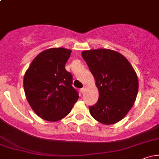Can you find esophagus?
Listing matches in <instances>:
<instances>
[{"label":"esophagus","instance_id":"esophagus-1","mask_svg":"<svg viewBox=\"0 0 159 159\" xmlns=\"http://www.w3.org/2000/svg\"><path fill=\"white\" fill-rule=\"evenodd\" d=\"M85 90H86V87H84L83 88H81V93H84Z\"/></svg>","mask_w":159,"mask_h":159}]
</instances>
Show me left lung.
Instances as JSON below:
<instances>
[{"instance_id":"obj_1","label":"left lung","mask_w":159,"mask_h":159,"mask_svg":"<svg viewBox=\"0 0 159 159\" xmlns=\"http://www.w3.org/2000/svg\"><path fill=\"white\" fill-rule=\"evenodd\" d=\"M98 90L97 103L89 107L99 123L112 125L123 120L135 102L138 78L133 66L120 53L98 48L81 52Z\"/></svg>"}]
</instances>
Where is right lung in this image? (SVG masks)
<instances>
[{
	"mask_svg": "<svg viewBox=\"0 0 159 159\" xmlns=\"http://www.w3.org/2000/svg\"><path fill=\"white\" fill-rule=\"evenodd\" d=\"M72 51L52 48L40 52L25 72V96L33 111L49 122L62 120L78 99L72 76L65 69Z\"/></svg>",
	"mask_w": 159,
	"mask_h": 159,
	"instance_id": "right-lung-1",
	"label": "right lung"
}]
</instances>
